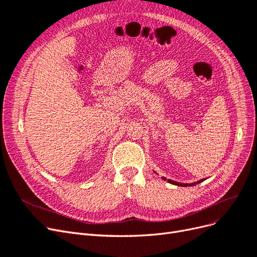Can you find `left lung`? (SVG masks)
<instances>
[{
	"mask_svg": "<svg viewBox=\"0 0 257 257\" xmlns=\"http://www.w3.org/2000/svg\"><path fill=\"white\" fill-rule=\"evenodd\" d=\"M163 180H165V181H166L167 179L163 177ZM167 181H168L169 183L174 184V185H178V186H183V187H186V186H194V185H196V184H198V183H200V182L204 181V179H201V180H199V181H197V182H193V183H179V182L174 181V180H169V179L167 180Z\"/></svg>",
	"mask_w": 257,
	"mask_h": 257,
	"instance_id": "1",
	"label": "left lung"
}]
</instances>
